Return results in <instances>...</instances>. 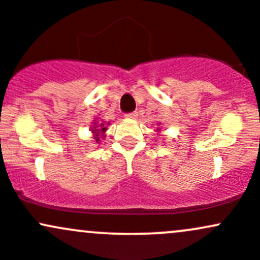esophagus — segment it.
Instances as JSON below:
<instances>
[{
  "label": "esophagus",
  "instance_id": "1",
  "mask_svg": "<svg viewBox=\"0 0 260 260\" xmlns=\"http://www.w3.org/2000/svg\"><path fill=\"white\" fill-rule=\"evenodd\" d=\"M126 116L127 119H136L139 116V113L138 111H133V113H129V114H126Z\"/></svg>",
  "mask_w": 260,
  "mask_h": 260
}]
</instances>
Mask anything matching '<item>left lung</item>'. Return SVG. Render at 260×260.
Wrapping results in <instances>:
<instances>
[{
	"instance_id": "1",
	"label": "left lung",
	"mask_w": 260,
	"mask_h": 260,
	"mask_svg": "<svg viewBox=\"0 0 260 260\" xmlns=\"http://www.w3.org/2000/svg\"><path fill=\"white\" fill-rule=\"evenodd\" d=\"M157 130H158V129H157Z\"/></svg>"
}]
</instances>
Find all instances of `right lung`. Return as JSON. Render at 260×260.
I'll list each match as a JSON object with an SVG mask.
<instances>
[{
  "label": "right lung",
  "mask_w": 260,
  "mask_h": 260,
  "mask_svg": "<svg viewBox=\"0 0 260 260\" xmlns=\"http://www.w3.org/2000/svg\"><path fill=\"white\" fill-rule=\"evenodd\" d=\"M91 133L94 134V139H95L96 141H100V138L99 136L100 135H103V134L105 133V131H107V127H105V124L104 122H102V124H94V126L91 127Z\"/></svg>",
  "instance_id": "add662e5"
}]
</instances>
